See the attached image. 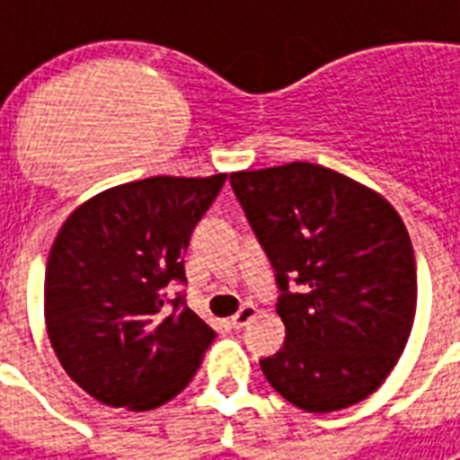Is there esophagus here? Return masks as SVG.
<instances>
[{
    "instance_id": "34e87169",
    "label": "esophagus",
    "mask_w": 460,
    "mask_h": 460,
    "mask_svg": "<svg viewBox=\"0 0 460 460\" xmlns=\"http://www.w3.org/2000/svg\"><path fill=\"white\" fill-rule=\"evenodd\" d=\"M255 314H258V307H255V305H243V307H241V310H238L236 314H234V317H231V327H234V329L245 327V324H248V322H251L252 317H255Z\"/></svg>"
}]
</instances>
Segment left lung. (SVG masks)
I'll list each match as a JSON object with an SVG mask.
<instances>
[{
  "mask_svg": "<svg viewBox=\"0 0 460 460\" xmlns=\"http://www.w3.org/2000/svg\"><path fill=\"white\" fill-rule=\"evenodd\" d=\"M277 272L287 341L260 367L307 413L377 392L399 363L418 303L406 224L377 190L310 162L231 173ZM302 287L291 295L288 281Z\"/></svg>",
  "mask_w": 460,
  "mask_h": 460,
  "instance_id": "8db88e82",
  "label": "left lung"
}]
</instances>
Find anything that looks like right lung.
Returning <instances> with one entry per match:
<instances>
[{"label":"right lung","instance_id":"1","mask_svg":"<svg viewBox=\"0 0 460 460\" xmlns=\"http://www.w3.org/2000/svg\"><path fill=\"white\" fill-rule=\"evenodd\" d=\"M226 173L150 176L107 188L71 212L45 272V324L66 375L104 406L153 411L183 392L215 329L169 281H186L195 224Z\"/></svg>","mask_w":460,"mask_h":460}]
</instances>
